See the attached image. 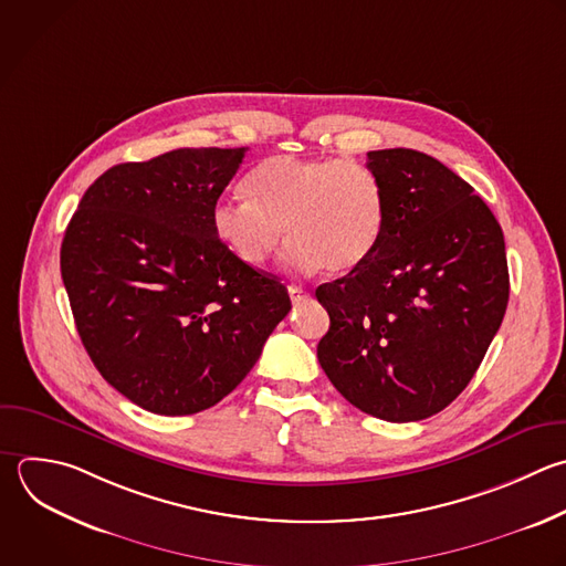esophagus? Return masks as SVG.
Segmentation results:
<instances>
[{
  "label": "esophagus",
  "instance_id": "esophagus-1",
  "mask_svg": "<svg viewBox=\"0 0 566 566\" xmlns=\"http://www.w3.org/2000/svg\"><path fill=\"white\" fill-rule=\"evenodd\" d=\"M287 292H290V298H292L294 305H298V303H303V301L310 298V292L303 290V287H298V285H290Z\"/></svg>",
  "mask_w": 566,
  "mask_h": 566
}]
</instances>
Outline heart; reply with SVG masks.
I'll list each match as a JSON object with an SVG mask.
<instances>
[{
  "label": "heart",
  "instance_id": "obj_1",
  "mask_svg": "<svg viewBox=\"0 0 566 566\" xmlns=\"http://www.w3.org/2000/svg\"><path fill=\"white\" fill-rule=\"evenodd\" d=\"M243 188L248 201L221 199L212 208L217 239L243 265H263L283 230L292 239L283 263L296 272H354L380 243L385 192L365 164L276 155L261 161Z\"/></svg>",
  "mask_w": 566,
  "mask_h": 566
}]
</instances>
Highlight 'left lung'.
Listing matches in <instances>:
<instances>
[{
    "label": "left lung",
    "mask_w": 566,
    "mask_h": 566,
    "mask_svg": "<svg viewBox=\"0 0 566 566\" xmlns=\"http://www.w3.org/2000/svg\"><path fill=\"white\" fill-rule=\"evenodd\" d=\"M385 230L354 272L316 290L329 329L316 354L360 411L411 422L442 411L473 378L506 310L500 223L438 159L371 150Z\"/></svg>",
    "instance_id": "left-lung-1"
}]
</instances>
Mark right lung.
<instances>
[{
    "instance_id": "1",
    "label": "right lung",
    "mask_w": 566,
    "mask_h": 566,
    "mask_svg": "<svg viewBox=\"0 0 566 566\" xmlns=\"http://www.w3.org/2000/svg\"><path fill=\"white\" fill-rule=\"evenodd\" d=\"M248 148H179L106 170L62 243L82 343L128 400L188 416L226 398L292 310L285 285L237 261L212 208Z\"/></svg>"
}]
</instances>
